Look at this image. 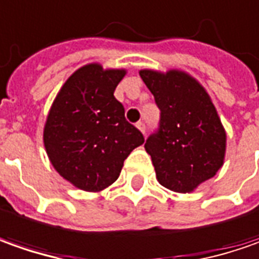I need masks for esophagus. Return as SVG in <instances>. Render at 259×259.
<instances>
[{"label":"esophagus","instance_id":"obj_1","mask_svg":"<svg viewBox=\"0 0 259 259\" xmlns=\"http://www.w3.org/2000/svg\"><path fill=\"white\" fill-rule=\"evenodd\" d=\"M136 126H138V129L140 130V132H142L143 135L146 133V124H145L143 121H138V123H136Z\"/></svg>","mask_w":259,"mask_h":259}]
</instances>
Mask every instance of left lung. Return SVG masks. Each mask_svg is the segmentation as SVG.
<instances>
[{
    "instance_id": "1",
    "label": "left lung",
    "mask_w": 259,
    "mask_h": 259,
    "mask_svg": "<svg viewBox=\"0 0 259 259\" xmlns=\"http://www.w3.org/2000/svg\"><path fill=\"white\" fill-rule=\"evenodd\" d=\"M140 77L160 110L159 127L145 143L157 181L174 192H192L224 163L227 133L217 109L205 89L183 71L142 70Z\"/></svg>"
}]
</instances>
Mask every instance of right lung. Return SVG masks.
Masks as SVG:
<instances>
[{
  "label": "right lung",
  "instance_id": "obj_1",
  "mask_svg": "<svg viewBox=\"0 0 259 259\" xmlns=\"http://www.w3.org/2000/svg\"><path fill=\"white\" fill-rule=\"evenodd\" d=\"M124 74L87 64L68 77L50 109L44 127L50 162L78 189L99 192L112 185L124 159L145 142L113 94Z\"/></svg>",
  "mask_w": 259,
  "mask_h": 259
}]
</instances>
